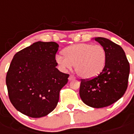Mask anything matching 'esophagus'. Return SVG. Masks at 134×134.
<instances>
[{
    "label": "esophagus",
    "mask_w": 134,
    "mask_h": 134,
    "mask_svg": "<svg viewBox=\"0 0 134 134\" xmlns=\"http://www.w3.org/2000/svg\"><path fill=\"white\" fill-rule=\"evenodd\" d=\"M74 79H75V77H74V76H72V75H70L69 76V78H68V80H74Z\"/></svg>",
    "instance_id": "1"
}]
</instances>
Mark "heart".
Returning a JSON list of instances; mask_svg holds the SVG:
<instances>
[{"mask_svg": "<svg viewBox=\"0 0 134 134\" xmlns=\"http://www.w3.org/2000/svg\"><path fill=\"white\" fill-rule=\"evenodd\" d=\"M64 55H58L55 62L62 70L74 68L82 79L96 77L104 69L106 64V52L103 46L82 43L73 45L63 50Z\"/></svg>", "mask_w": 134, "mask_h": 134, "instance_id": "b5f03b06", "label": "heart"}]
</instances>
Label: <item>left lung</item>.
Returning a JSON list of instances; mask_svg holds the SVG:
<instances>
[{
  "label": "left lung",
  "instance_id": "8db88e82",
  "mask_svg": "<svg viewBox=\"0 0 134 134\" xmlns=\"http://www.w3.org/2000/svg\"><path fill=\"white\" fill-rule=\"evenodd\" d=\"M94 40L106 52V64L97 76L81 79L79 93L86 105L94 108H102L114 103L125 93L130 63L120 46L104 37H95Z\"/></svg>",
  "mask_w": 134,
  "mask_h": 134
}]
</instances>
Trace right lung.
Returning <instances> with one entry per match:
<instances>
[{
  "mask_svg": "<svg viewBox=\"0 0 134 134\" xmlns=\"http://www.w3.org/2000/svg\"><path fill=\"white\" fill-rule=\"evenodd\" d=\"M58 44L37 41L14 55L6 76L10 102L21 113L39 118L56 107L69 74L56 68Z\"/></svg>",
  "mask_w": 134,
  "mask_h": 134,
  "instance_id": "obj_1",
  "label": "right lung"
}]
</instances>
